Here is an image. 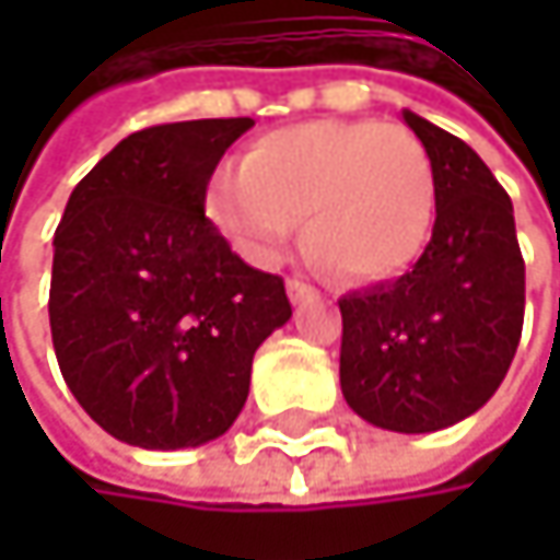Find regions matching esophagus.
<instances>
[{
  "label": "esophagus",
  "instance_id": "esophagus-1",
  "mask_svg": "<svg viewBox=\"0 0 560 560\" xmlns=\"http://www.w3.org/2000/svg\"><path fill=\"white\" fill-rule=\"evenodd\" d=\"M288 298H291V304H307V301L317 298V291L311 284H304V281L291 279L288 281Z\"/></svg>",
  "mask_w": 560,
  "mask_h": 560
}]
</instances>
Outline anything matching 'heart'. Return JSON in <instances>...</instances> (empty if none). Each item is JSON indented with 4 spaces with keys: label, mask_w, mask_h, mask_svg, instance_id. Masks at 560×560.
<instances>
[{
    "label": "heart",
    "mask_w": 560,
    "mask_h": 560,
    "mask_svg": "<svg viewBox=\"0 0 560 560\" xmlns=\"http://www.w3.org/2000/svg\"><path fill=\"white\" fill-rule=\"evenodd\" d=\"M438 207L421 139L373 119L301 122L249 145L207 187L213 226L256 266L279 262L301 217L307 249L347 281H389L428 246Z\"/></svg>",
    "instance_id": "obj_1"
}]
</instances>
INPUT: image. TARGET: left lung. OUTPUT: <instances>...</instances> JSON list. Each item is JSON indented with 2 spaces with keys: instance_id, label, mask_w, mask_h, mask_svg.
Returning <instances> with one entry per match:
<instances>
[{
  "instance_id": "obj_1",
  "label": "left lung",
  "mask_w": 560,
  "mask_h": 560,
  "mask_svg": "<svg viewBox=\"0 0 560 560\" xmlns=\"http://www.w3.org/2000/svg\"><path fill=\"white\" fill-rule=\"evenodd\" d=\"M401 119L431 155L438 217L411 272L340 298V389L363 421L428 434L500 389L522 337L525 262L483 159L411 109Z\"/></svg>"
}]
</instances>
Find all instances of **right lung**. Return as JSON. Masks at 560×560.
<instances>
[{"instance_id":"right-lung-1","label":"right lung","mask_w":560,"mask_h":560,"mask_svg":"<svg viewBox=\"0 0 560 560\" xmlns=\"http://www.w3.org/2000/svg\"><path fill=\"white\" fill-rule=\"evenodd\" d=\"M253 126L132 132L63 207L48 301L57 366L122 444L180 451L226 434L256 350L291 317L284 281L246 266L203 213L210 174Z\"/></svg>"}]
</instances>
